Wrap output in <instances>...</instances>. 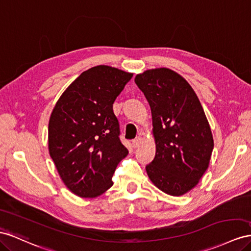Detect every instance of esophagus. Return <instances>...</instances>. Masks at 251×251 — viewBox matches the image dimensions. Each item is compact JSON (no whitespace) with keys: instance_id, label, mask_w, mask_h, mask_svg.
I'll return each mask as SVG.
<instances>
[{"instance_id":"esophagus-1","label":"esophagus","mask_w":251,"mask_h":251,"mask_svg":"<svg viewBox=\"0 0 251 251\" xmlns=\"http://www.w3.org/2000/svg\"><path fill=\"white\" fill-rule=\"evenodd\" d=\"M140 142H141V138L140 137H136V138L132 140V145H133L134 148H137L140 145Z\"/></svg>"}]
</instances>
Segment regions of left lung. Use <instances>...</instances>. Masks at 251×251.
I'll list each match as a JSON object with an SVG mask.
<instances>
[{"instance_id":"obj_1","label":"left lung","mask_w":251,"mask_h":251,"mask_svg":"<svg viewBox=\"0 0 251 251\" xmlns=\"http://www.w3.org/2000/svg\"><path fill=\"white\" fill-rule=\"evenodd\" d=\"M152 113L155 157L146 167L149 178L169 195H184L209 167L213 137L204 109L188 81L160 67L135 77Z\"/></svg>"}]
</instances>
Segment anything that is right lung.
<instances>
[{
  "instance_id": "1",
  "label": "right lung",
  "mask_w": 251,
  "mask_h": 251,
  "mask_svg": "<svg viewBox=\"0 0 251 251\" xmlns=\"http://www.w3.org/2000/svg\"><path fill=\"white\" fill-rule=\"evenodd\" d=\"M133 77L107 65L83 72L61 95L49 123V151L67 189L97 198L128 153L119 139L113 103Z\"/></svg>"
}]
</instances>
